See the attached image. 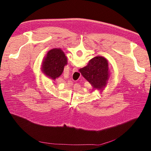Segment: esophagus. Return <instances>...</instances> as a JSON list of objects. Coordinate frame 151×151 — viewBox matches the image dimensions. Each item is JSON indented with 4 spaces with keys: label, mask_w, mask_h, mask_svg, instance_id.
Wrapping results in <instances>:
<instances>
[{
    "label": "esophagus",
    "mask_w": 151,
    "mask_h": 151,
    "mask_svg": "<svg viewBox=\"0 0 151 151\" xmlns=\"http://www.w3.org/2000/svg\"><path fill=\"white\" fill-rule=\"evenodd\" d=\"M72 71H73V72H77V71H78V68H77V67H74V68L72 69Z\"/></svg>",
    "instance_id": "1"
}]
</instances>
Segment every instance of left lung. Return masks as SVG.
Wrapping results in <instances>:
<instances>
[{"instance_id": "left-lung-1", "label": "left lung", "mask_w": 151, "mask_h": 151, "mask_svg": "<svg viewBox=\"0 0 151 151\" xmlns=\"http://www.w3.org/2000/svg\"><path fill=\"white\" fill-rule=\"evenodd\" d=\"M67 64L65 55L60 48L50 50L42 63V71L49 78L55 80L60 77Z\"/></svg>"}]
</instances>
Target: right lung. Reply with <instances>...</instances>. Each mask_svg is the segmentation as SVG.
<instances>
[{
  "label": "right lung",
  "instance_id": "add662e5",
  "mask_svg": "<svg viewBox=\"0 0 151 151\" xmlns=\"http://www.w3.org/2000/svg\"><path fill=\"white\" fill-rule=\"evenodd\" d=\"M79 72L94 89L100 91L106 86L109 77L108 60L102 56L93 58L88 65L80 68Z\"/></svg>",
  "mask_w": 151,
  "mask_h": 151
}]
</instances>
